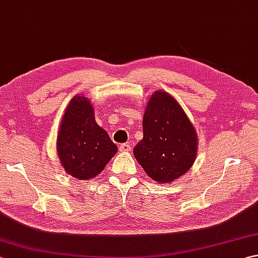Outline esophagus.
I'll use <instances>...</instances> for the list:
<instances>
[{"mask_svg": "<svg viewBox=\"0 0 258 258\" xmlns=\"http://www.w3.org/2000/svg\"><path fill=\"white\" fill-rule=\"evenodd\" d=\"M131 149H132V147H131L130 144H120L119 145V151L120 152H124V153L130 152Z\"/></svg>", "mask_w": 258, "mask_h": 258, "instance_id": "34e87169", "label": "esophagus"}]
</instances>
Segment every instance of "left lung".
Listing matches in <instances>:
<instances>
[{
    "label": "left lung",
    "instance_id": "8db88e82",
    "mask_svg": "<svg viewBox=\"0 0 258 258\" xmlns=\"http://www.w3.org/2000/svg\"><path fill=\"white\" fill-rule=\"evenodd\" d=\"M197 133L179 103L165 91L151 95L143 116V140L133 153L146 174L160 184L172 183L193 166Z\"/></svg>",
    "mask_w": 258,
    "mask_h": 258
}]
</instances>
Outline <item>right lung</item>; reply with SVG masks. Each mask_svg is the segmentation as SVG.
<instances>
[{
    "label": "right lung",
    "mask_w": 258,
    "mask_h": 258,
    "mask_svg": "<svg viewBox=\"0 0 258 258\" xmlns=\"http://www.w3.org/2000/svg\"><path fill=\"white\" fill-rule=\"evenodd\" d=\"M56 151L64 171L80 180L97 176L117 153L116 144L96 123L93 104L84 95H75L65 108Z\"/></svg>",
    "instance_id": "obj_1"
}]
</instances>
